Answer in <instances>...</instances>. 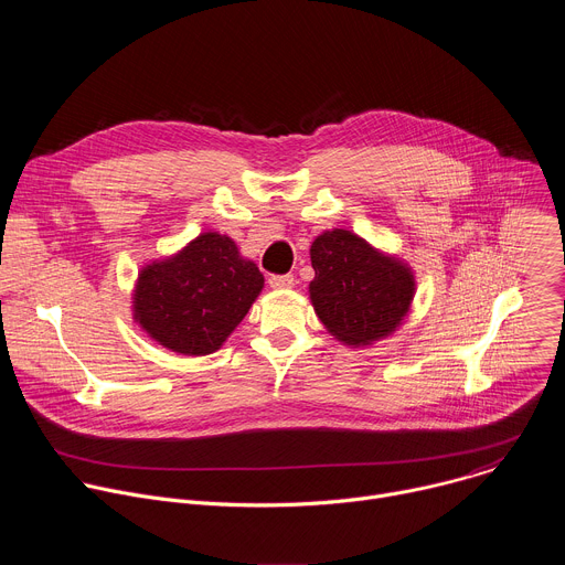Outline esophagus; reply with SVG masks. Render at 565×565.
Returning <instances> with one entry per match:
<instances>
[{
  "label": "esophagus",
  "mask_w": 565,
  "mask_h": 565,
  "mask_svg": "<svg viewBox=\"0 0 565 565\" xmlns=\"http://www.w3.org/2000/svg\"><path fill=\"white\" fill-rule=\"evenodd\" d=\"M268 284H270V288H275V290H286V288H292L295 277H292V275H270V277H268Z\"/></svg>",
  "instance_id": "34e87169"
}]
</instances>
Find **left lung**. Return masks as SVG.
<instances>
[{"label": "left lung", "mask_w": 565, "mask_h": 565, "mask_svg": "<svg viewBox=\"0 0 565 565\" xmlns=\"http://www.w3.org/2000/svg\"><path fill=\"white\" fill-rule=\"evenodd\" d=\"M310 264L312 308L342 344L369 347L405 321L416 295V277L405 262L335 227L312 241Z\"/></svg>", "instance_id": "1"}]
</instances>
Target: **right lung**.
I'll return each instance as SVG.
<instances>
[{
    "instance_id": "add662e5",
    "label": "right lung",
    "mask_w": 565,
    "mask_h": 565,
    "mask_svg": "<svg viewBox=\"0 0 565 565\" xmlns=\"http://www.w3.org/2000/svg\"><path fill=\"white\" fill-rule=\"evenodd\" d=\"M264 288L257 264L234 241L203 232L168 259L147 264L134 290V319L160 347L210 355L223 347Z\"/></svg>"
}]
</instances>
